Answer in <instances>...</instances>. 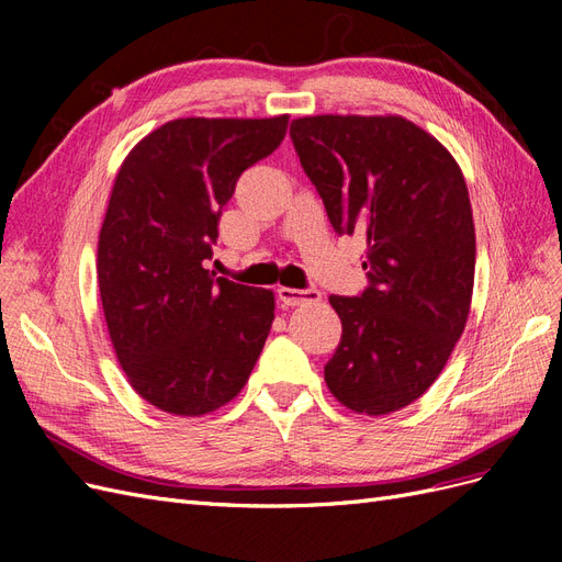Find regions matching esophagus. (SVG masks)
I'll use <instances>...</instances> for the list:
<instances>
[{"label":"esophagus","mask_w":562,"mask_h":562,"mask_svg":"<svg viewBox=\"0 0 562 562\" xmlns=\"http://www.w3.org/2000/svg\"><path fill=\"white\" fill-rule=\"evenodd\" d=\"M279 302L283 307H302V304H314L321 300V293L314 291V288H307V291H297V288H285L281 285L277 291Z\"/></svg>","instance_id":"34e87169"}]
</instances>
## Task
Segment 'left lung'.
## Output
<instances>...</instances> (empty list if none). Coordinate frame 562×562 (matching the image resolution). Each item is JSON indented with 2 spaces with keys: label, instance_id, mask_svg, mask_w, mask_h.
I'll return each instance as SVG.
<instances>
[{
  "label": "left lung",
  "instance_id": "8db88e82",
  "mask_svg": "<svg viewBox=\"0 0 562 562\" xmlns=\"http://www.w3.org/2000/svg\"><path fill=\"white\" fill-rule=\"evenodd\" d=\"M291 138L335 232L366 239L368 288L330 295L342 337L326 384L353 413H396L436 382L469 318L475 229L462 168L398 114L302 116Z\"/></svg>",
  "mask_w": 562,
  "mask_h": 562
}]
</instances>
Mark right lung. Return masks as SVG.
I'll return each instance as SVG.
<instances>
[{"mask_svg": "<svg viewBox=\"0 0 562 562\" xmlns=\"http://www.w3.org/2000/svg\"><path fill=\"white\" fill-rule=\"evenodd\" d=\"M285 128L288 114L173 119L119 168L98 239L100 300L128 384L164 413L217 411L260 359L274 293L215 279L203 262L236 180Z\"/></svg>", "mask_w": 562, "mask_h": 562, "instance_id": "obj_1", "label": "right lung"}]
</instances>
